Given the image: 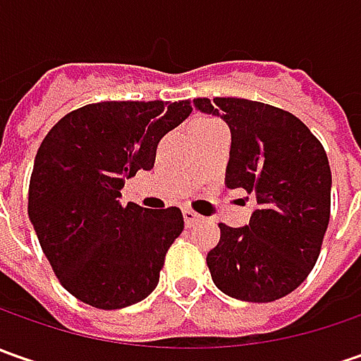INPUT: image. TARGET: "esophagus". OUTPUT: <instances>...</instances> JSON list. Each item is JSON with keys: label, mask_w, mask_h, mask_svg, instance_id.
<instances>
[{"label": "esophagus", "mask_w": 361, "mask_h": 361, "mask_svg": "<svg viewBox=\"0 0 361 361\" xmlns=\"http://www.w3.org/2000/svg\"><path fill=\"white\" fill-rule=\"evenodd\" d=\"M183 216H185V225H187V227H195V225L202 219L201 215H197V213L190 211V209H183Z\"/></svg>", "instance_id": "1"}]
</instances>
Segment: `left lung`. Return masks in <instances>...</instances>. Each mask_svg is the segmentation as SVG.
Here are the masks:
<instances>
[{
    "label": "left lung",
    "instance_id": "8db88e82",
    "mask_svg": "<svg viewBox=\"0 0 361 361\" xmlns=\"http://www.w3.org/2000/svg\"><path fill=\"white\" fill-rule=\"evenodd\" d=\"M202 114L227 122V187L257 201L249 225L221 227L209 251L213 283L229 298L267 303L285 298L313 269L329 223L331 171L324 146L281 108L245 98H197Z\"/></svg>",
    "mask_w": 361,
    "mask_h": 361
}]
</instances>
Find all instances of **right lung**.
I'll return each mask as SVG.
<instances>
[{"label":"right lung","instance_id":"1","mask_svg":"<svg viewBox=\"0 0 361 361\" xmlns=\"http://www.w3.org/2000/svg\"><path fill=\"white\" fill-rule=\"evenodd\" d=\"M180 102H100L66 114L34 160L27 215L44 255L74 298L98 310L146 299L185 229L176 207L120 204L126 178L154 166L157 146L188 118Z\"/></svg>","mask_w":361,"mask_h":361}]
</instances>
